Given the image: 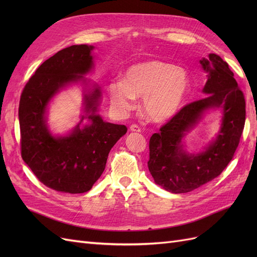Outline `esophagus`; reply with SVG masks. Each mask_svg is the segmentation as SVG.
<instances>
[{
  "mask_svg": "<svg viewBox=\"0 0 257 257\" xmlns=\"http://www.w3.org/2000/svg\"><path fill=\"white\" fill-rule=\"evenodd\" d=\"M130 130L132 131V132H142V128H141V126L139 125H137V124H132V125L130 126Z\"/></svg>",
  "mask_w": 257,
  "mask_h": 257,
  "instance_id": "esophagus-1",
  "label": "esophagus"
}]
</instances>
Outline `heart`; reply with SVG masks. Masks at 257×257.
<instances>
[{
	"instance_id": "1",
	"label": "heart",
	"mask_w": 257,
	"mask_h": 257,
	"mask_svg": "<svg viewBox=\"0 0 257 257\" xmlns=\"http://www.w3.org/2000/svg\"><path fill=\"white\" fill-rule=\"evenodd\" d=\"M190 80L183 68L163 61H149L131 66L124 80L109 85L110 100L116 111L134 107L144 97L143 109L153 122H165L180 110L188 94Z\"/></svg>"
}]
</instances>
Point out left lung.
Segmentation results:
<instances>
[{"label": "left lung", "mask_w": 257, "mask_h": 257, "mask_svg": "<svg viewBox=\"0 0 257 257\" xmlns=\"http://www.w3.org/2000/svg\"><path fill=\"white\" fill-rule=\"evenodd\" d=\"M200 64L208 73L203 91L209 95L181 108L149 142L148 167L154 181L175 194L191 192L220 176L234 157L244 127V95L228 64L214 53ZM209 107L222 108L220 133L206 152L186 154L182 138Z\"/></svg>", "instance_id": "left-lung-1"}]
</instances>
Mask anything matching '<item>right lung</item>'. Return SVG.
<instances>
[{
  "label": "right lung",
  "instance_id": "right-lung-1",
  "mask_svg": "<svg viewBox=\"0 0 257 257\" xmlns=\"http://www.w3.org/2000/svg\"><path fill=\"white\" fill-rule=\"evenodd\" d=\"M93 46L73 45L58 51L36 69L23 88L19 103L21 157L36 178L63 193H84L102 176L111 148L127 127L104 122L96 114L100 91L84 95L85 115L69 135L54 137L46 125V108L65 85L84 80L93 66ZM83 118L89 123L79 125Z\"/></svg>",
  "mask_w": 257,
  "mask_h": 257
}]
</instances>
